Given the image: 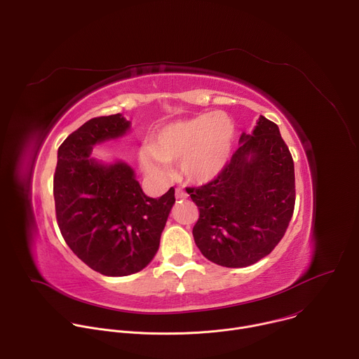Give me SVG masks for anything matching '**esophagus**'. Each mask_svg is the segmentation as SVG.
I'll return each mask as SVG.
<instances>
[{"label": "esophagus", "instance_id": "esophagus-1", "mask_svg": "<svg viewBox=\"0 0 359 359\" xmlns=\"http://www.w3.org/2000/svg\"><path fill=\"white\" fill-rule=\"evenodd\" d=\"M187 197V193L182 189H176V198H186Z\"/></svg>", "mask_w": 359, "mask_h": 359}]
</instances>
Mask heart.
Returning <instances> with one entry per match:
<instances>
[{"label": "heart", "instance_id": "obj_1", "mask_svg": "<svg viewBox=\"0 0 359 359\" xmlns=\"http://www.w3.org/2000/svg\"><path fill=\"white\" fill-rule=\"evenodd\" d=\"M236 139V126L226 114H201L170 123L139 153L144 172L165 176L166 163H179L182 175L194 183L213 180L226 168Z\"/></svg>", "mask_w": 359, "mask_h": 359}]
</instances>
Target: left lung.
<instances>
[{"label": "left lung", "mask_w": 359, "mask_h": 359, "mask_svg": "<svg viewBox=\"0 0 359 359\" xmlns=\"http://www.w3.org/2000/svg\"><path fill=\"white\" fill-rule=\"evenodd\" d=\"M187 193L198 209L193 237L204 257L230 269L266 257L284 237L295 204L294 162L278 126L260 116L220 175Z\"/></svg>", "instance_id": "8db88e82"}]
</instances>
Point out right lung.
I'll return each mask as SVG.
<instances>
[{
	"instance_id": "obj_1",
	"label": "right lung",
	"mask_w": 359,
	"mask_h": 359,
	"mask_svg": "<svg viewBox=\"0 0 359 359\" xmlns=\"http://www.w3.org/2000/svg\"><path fill=\"white\" fill-rule=\"evenodd\" d=\"M129 128L121 114L85 122L60 146L54 175L55 213L65 243L88 267L109 277L135 274L151 262L175 203L173 187L159 198L147 197L130 166L90 158L96 143Z\"/></svg>"
}]
</instances>
